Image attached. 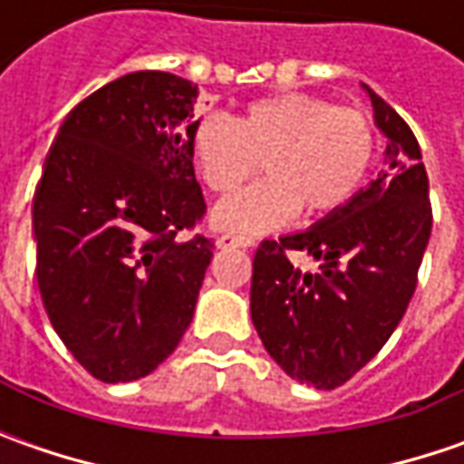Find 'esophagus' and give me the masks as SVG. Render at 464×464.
I'll return each mask as SVG.
<instances>
[{"instance_id":"obj_1","label":"esophagus","mask_w":464,"mask_h":464,"mask_svg":"<svg viewBox=\"0 0 464 464\" xmlns=\"http://www.w3.org/2000/svg\"><path fill=\"white\" fill-rule=\"evenodd\" d=\"M253 240L250 237H245V235H219L217 237V247H222V250H232V247H250Z\"/></svg>"}]
</instances>
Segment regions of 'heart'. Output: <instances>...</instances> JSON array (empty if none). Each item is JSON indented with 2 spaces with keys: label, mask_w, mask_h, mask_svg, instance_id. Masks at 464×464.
Segmentation results:
<instances>
[{
  "label": "heart",
  "mask_w": 464,
  "mask_h": 464,
  "mask_svg": "<svg viewBox=\"0 0 464 464\" xmlns=\"http://www.w3.org/2000/svg\"><path fill=\"white\" fill-rule=\"evenodd\" d=\"M377 154V129L359 108L284 92L253 100L237 116L204 118L190 134V160L211 193H232L256 172L266 180L214 208L229 232H268L346 206L364 186Z\"/></svg>",
  "instance_id": "1"
}]
</instances>
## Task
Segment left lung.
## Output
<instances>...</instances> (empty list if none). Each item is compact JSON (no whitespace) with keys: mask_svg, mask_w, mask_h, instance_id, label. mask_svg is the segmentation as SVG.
Instances as JSON below:
<instances>
[{"mask_svg":"<svg viewBox=\"0 0 464 464\" xmlns=\"http://www.w3.org/2000/svg\"><path fill=\"white\" fill-rule=\"evenodd\" d=\"M387 169L307 232L263 240L253 258L250 314L266 351L317 390L348 382L387 343L419 284L431 235L429 175L411 126L377 92ZM304 252L314 275L288 258Z\"/></svg>","mask_w":464,"mask_h":464,"instance_id":"8db88e82","label":"left lung"}]
</instances>
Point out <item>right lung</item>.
<instances>
[{
    "instance_id": "add662e5",
    "label": "right lung",
    "mask_w": 464,
    "mask_h": 464,
    "mask_svg": "<svg viewBox=\"0 0 464 464\" xmlns=\"http://www.w3.org/2000/svg\"><path fill=\"white\" fill-rule=\"evenodd\" d=\"M196 87L131 72L63 118L33 198L35 276L63 346L100 382L147 377L193 320L214 242L190 160Z\"/></svg>"
}]
</instances>
